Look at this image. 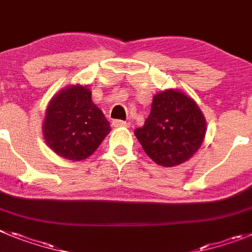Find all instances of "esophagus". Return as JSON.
Here are the masks:
<instances>
[{
    "label": "esophagus",
    "mask_w": 252,
    "mask_h": 252,
    "mask_svg": "<svg viewBox=\"0 0 252 252\" xmlns=\"http://www.w3.org/2000/svg\"><path fill=\"white\" fill-rule=\"evenodd\" d=\"M113 126L115 128H119V126H126V128H129L130 124L128 122H124V120H113Z\"/></svg>",
    "instance_id": "34e87169"
}]
</instances>
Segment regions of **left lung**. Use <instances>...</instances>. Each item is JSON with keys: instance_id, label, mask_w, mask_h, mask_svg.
I'll return each instance as SVG.
<instances>
[{"instance_id": "1", "label": "left lung", "mask_w": 252, "mask_h": 252, "mask_svg": "<svg viewBox=\"0 0 252 252\" xmlns=\"http://www.w3.org/2000/svg\"><path fill=\"white\" fill-rule=\"evenodd\" d=\"M207 132L196 102L183 91L168 89L153 96L150 115L134 134L157 165L174 167L194 156Z\"/></svg>"}]
</instances>
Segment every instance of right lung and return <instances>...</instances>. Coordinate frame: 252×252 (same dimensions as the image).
<instances>
[{
  "label": "right lung",
  "mask_w": 252,
  "mask_h": 252,
  "mask_svg": "<svg viewBox=\"0 0 252 252\" xmlns=\"http://www.w3.org/2000/svg\"><path fill=\"white\" fill-rule=\"evenodd\" d=\"M110 130V123L91 99V90L80 84L69 85L52 97L43 122L48 147L71 161L91 156Z\"/></svg>",
  "instance_id": "right-lung-1"
}]
</instances>
